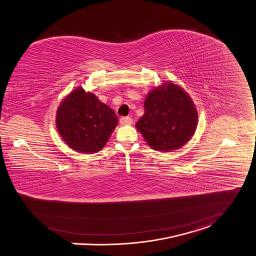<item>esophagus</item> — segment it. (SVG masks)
Here are the masks:
<instances>
[{"mask_svg":"<svg viewBox=\"0 0 256 256\" xmlns=\"http://www.w3.org/2000/svg\"><path fill=\"white\" fill-rule=\"evenodd\" d=\"M119 123L121 126H125V125H131L133 123V120L131 117H122L119 120Z\"/></svg>","mask_w":256,"mask_h":256,"instance_id":"1","label":"esophagus"}]
</instances>
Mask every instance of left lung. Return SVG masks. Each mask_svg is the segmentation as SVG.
<instances>
[{
    "mask_svg": "<svg viewBox=\"0 0 256 256\" xmlns=\"http://www.w3.org/2000/svg\"><path fill=\"white\" fill-rule=\"evenodd\" d=\"M144 114L136 128L156 150L171 152L192 139L198 126V110L186 91L173 82L154 87L146 96Z\"/></svg>",
    "mask_w": 256,
    "mask_h": 256,
    "instance_id": "obj_1",
    "label": "left lung"
}]
</instances>
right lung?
<instances>
[{
    "label": "right lung",
    "mask_w": 256,
    "mask_h": 256,
    "mask_svg": "<svg viewBox=\"0 0 256 256\" xmlns=\"http://www.w3.org/2000/svg\"><path fill=\"white\" fill-rule=\"evenodd\" d=\"M118 124L116 112L92 92L79 86L60 104L56 129L66 144L81 154L100 152Z\"/></svg>",
    "instance_id": "obj_1"
}]
</instances>
